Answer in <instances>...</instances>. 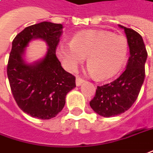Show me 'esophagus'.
<instances>
[{
  "instance_id": "esophagus-1",
  "label": "esophagus",
  "mask_w": 153,
  "mask_h": 153,
  "mask_svg": "<svg viewBox=\"0 0 153 153\" xmlns=\"http://www.w3.org/2000/svg\"><path fill=\"white\" fill-rule=\"evenodd\" d=\"M85 81L82 79L81 77H79V76H76V86H81L83 82H84Z\"/></svg>"
}]
</instances>
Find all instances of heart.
Wrapping results in <instances>:
<instances>
[{
	"label": "heart",
	"mask_w": 153,
	"mask_h": 153,
	"mask_svg": "<svg viewBox=\"0 0 153 153\" xmlns=\"http://www.w3.org/2000/svg\"><path fill=\"white\" fill-rule=\"evenodd\" d=\"M63 65L74 71L87 57V71L107 80L118 72L126 62L128 44L125 37L107 31L89 30L75 36L70 45H61L56 50Z\"/></svg>",
	"instance_id": "obj_1"
}]
</instances>
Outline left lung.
<instances>
[{
	"mask_svg": "<svg viewBox=\"0 0 153 153\" xmlns=\"http://www.w3.org/2000/svg\"><path fill=\"white\" fill-rule=\"evenodd\" d=\"M119 26L125 31L130 51L126 69L113 82L97 87L90 102L95 112L104 117H115L128 110L137 98L145 78L147 52L143 37L132 29Z\"/></svg>",
	"mask_w": 153,
	"mask_h": 153,
	"instance_id": "1",
	"label": "left lung"
}]
</instances>
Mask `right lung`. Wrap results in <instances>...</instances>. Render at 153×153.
<instances>
[{"instance_id":"right-lung-1","label":"right lung","mask_w":153,"mask_h":153,"mask_svg":"<svg viewBox=\"0 0 153 153\" xmlns=\"http://www.w3.org/2000/svg\"><path fill=\"white\" fill-rule=\"evenodd\" d=\"M62 24L43 22L27 26L15 37L7 64V76L16 102L32 117H55L66 103V94L76 87V77L64 70L56 56L62 34ZM34 39L48 46L40 61L27 64L24 61L25 47Z\"/></svg>"}]
</instances>
